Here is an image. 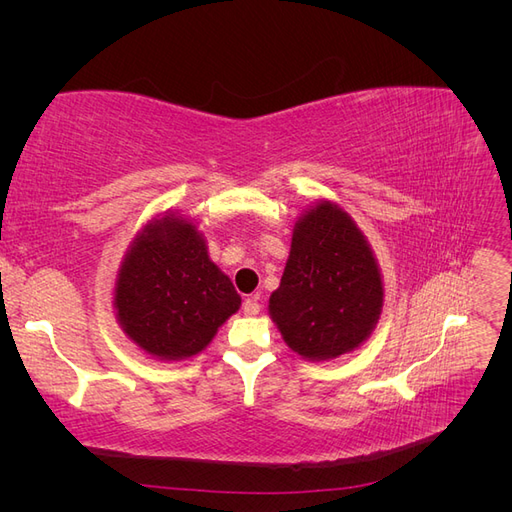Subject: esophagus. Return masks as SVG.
Returning <instances> with one entry per match:
<instances>
[{
  "label": "esophagus",
  "mask_w": 512,
  "mask_h": 512,
  "mask_svg": "<svg viewBox=\"0 0 512 512\" xmlns=\"http://www.w3.org/2000/svg\"><path fill=\"white\" fill-rule=\"evenodd\" d=\"M258 294H252V297H247L243 301V314L245 316H256L260 312V303H258Z\"/></svg>",
  "instance_id": "34e87169"
}]
</instances>
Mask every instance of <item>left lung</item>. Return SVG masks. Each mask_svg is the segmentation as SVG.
<instances>
[{"mask_svg": "<svg viewBox=\"0 0 512 512\" xmlns=\"http://www.w3.org/2000/svg\"><path fill=\"white\" fill-rule=\"evenodd\" d=\"M384 284L374 250L350 215L318 200L292 228L290 256L269 314L286 346L307 361L359 348L382 314Z\"/></svg>", "mask_w": 512, "mask_h": 512, "instance_id": "left-lung-1", "label": "left lung"}]
</instances>
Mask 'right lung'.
Returning <instances> with one entry per match:
<instances>
[{
	"instance_id": "obj_1",
	"label": "right lung",
	"mask_w": 512,
	"mask_h": 512,
	"mask_svg": "<svg viewBox=\"0 0 512 512\" xmlns=\"http://www.w3.org/2000/svg\"><path fill=\"white\" fill-rule=\"evenodd\" d=\"M113 305L121 331L151 359L185 361L211 344L239 312L241 297L209 258L198 226L166 211L136 232L117 271Z\"/></svg>"
}]
</instances>
